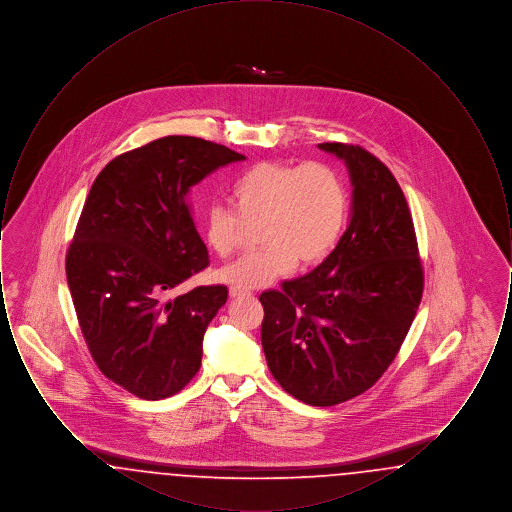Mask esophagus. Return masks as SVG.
<instances>
[{
    "label": "esophagus",
    "mask_w": 512,
    "mask_h": 512,
    "mask_svg": "<svg viewBox=\"0 0 512 512\" xmlns=\"http://www.w3.org/2000/svg\"><path fill=\"white\" fill-rule=\"evenodd\" d=\"M245 295H251V292L242 288H230V297H245Z\"/></svg>",
    "instance_id": "34e87169"
}]
</instances>
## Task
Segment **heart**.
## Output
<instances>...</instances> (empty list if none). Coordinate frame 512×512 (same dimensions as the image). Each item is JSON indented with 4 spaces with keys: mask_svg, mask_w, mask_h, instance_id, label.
Here are the masks:
<instances>
[{
    "mask_svg": "<svg viewBox=\"0 0 512 512\" xmlns=\"http://www.w3.org/2000/svg\"><path fill=\"white\" fill-rule=\"evenodd\" d=\"M234 209L213 205L203 220V236L213 253L230 257L240 244L244 222L263 220V249L220 268L232 288L270 286L301 263H322L341 240L349 219V188L338 169L326 163L261 161L232 186Z\"/></svg>",
    "mask_w": 512,
    "mask_h": 512,
    "instance_id": "heart-1",
    "label": "heart"
}]
</instances>
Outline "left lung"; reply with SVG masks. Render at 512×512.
Listing matches in <instances>:
<instances>
[{
  "label": "left lung",
  "instance_id": "left-lung-1",
  "mask_svg": "<svg viewBox=\"0 0 512 512\" xmlns=\"http://www.w3.org/2000/svg\"><path fill=\"white\" fill-rule=\"evenodd\" d=\"M318 147L349 171L351 220L315 270L261 293V341L284 390L332 407L372 388L393 363L418 311L424 270L407 199L390 169L361 146Z\"/></svg>",
  "mask_w": 512,
  "mask_h": 512
}]
</instances>
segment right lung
Masks as SVG:
<instances>
[{
    "label": "right lung",
    "instance_id": "1",
    "mask_svg": "<svg viewBox=\"0 0 512 512\" xmlns=\"http://www.w3.org/2000/svg\"><path fill=\"white\" fill-rule=\"evenodd\" d=\"M244 155L194 136H165L99 172L67 251V282L99 370L157 401L188 386L226 286L169 293L209 265L190 188Z\"/></svg>",
    "mask_w": 512,
    "mask_h": 512
}]
</instances>
